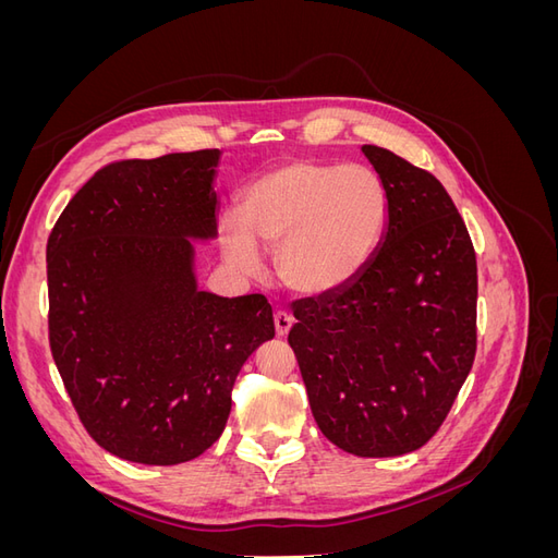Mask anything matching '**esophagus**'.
Here are the masks:
<instances>
[{
    "instance_id": "1",
    "label": "esophagus",
    "mask_w": 558,
    "mask_h": 558,
    "mask_svg": "<svg viewBox=\"0 0 558 558\" xmlns=\"http://www.w3.org/2000/svg\"><path fill=\"white\" fill-rule=\"evenodd\" d=\"M291 326H293V318H291V314H286V312H275V330H277V335H279V337H286V335H289Z\"/></svg>"
}]
</instances>
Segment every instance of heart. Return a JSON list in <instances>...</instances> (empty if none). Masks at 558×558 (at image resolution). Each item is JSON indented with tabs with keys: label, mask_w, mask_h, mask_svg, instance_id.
I'll use <instances>...</instances> for the list:
<instances>
[{
	"label": "heart",
	"mask_w": 558,
	"mask_h": 558,
	"mask_svg": "<svg viewBox=\"0 0 558 558\" xmlns=\"http://www.w3.org/2000/svg\"><path fill=\"white\" fill-rule=\"evenodd\" d=\"M386 223L388 197L375 172L298 160L248 185L242 221H223L221 244L244 275L263 269L260 248L277 251V272L291 291L328 295L363 272Z\"/></svg>",
	"instance_id": "obj_1"
}]
</instances>
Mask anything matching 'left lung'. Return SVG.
<instances>
[{"label":"left lung","mask_w":558,"mask_h":558,"mask_svg":"<svg viewBox=\"0 0 558 558\" xmlns=\"http://www.w3.org/2000/svg\"><path fill=\"white\" fill-rule=\"evenodd\" d=\"M388 223L363 272L293 302L289 344L312 414L332 445L386 459L442 426L477 351V258L445 185L365 144Z\"/></svg>","instance_id":"left-lung-1"}]
</instances>
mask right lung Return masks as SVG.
Here are the masks:
<instances>
[{"label": "right lung", "mask_w": 558, "mask_h": 558, "mask_svg": "<svg viewBox=\"0 0 558 558\" xmlns=\"http://www.w3.org/2000/svg\"><path fill=\"white\" fill-rule=\"evenodd\" d=\"M221 150L111 162L46 246L48 340L93 440L177 465L221 437L242 365L275 337L265 295L197 289L193 240L216 238Z\"/></svg>", "instance_id": "add662e5"}]
</instances>
